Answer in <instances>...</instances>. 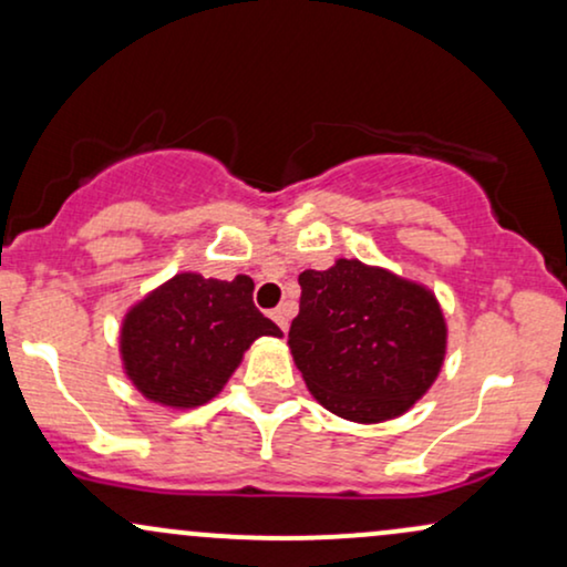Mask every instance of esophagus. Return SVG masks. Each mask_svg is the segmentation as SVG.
<instances>
[{
	"label": "esophagus",
	"instance_id": "1",
	"mask_svg": "<svg viewBox=\"0 0 567 567\" xmlns=\"http://www.w3.org/2000/svg\"><path fill=\"white\" fill-rule=\"evenodd\" d=\"M271 319H275L279 330L288 332V322H290V311H288V306H279V309L271 311Z\"/></svg>",
	"mask_w": 567,
	"mask_h": 567
}]
</instances>
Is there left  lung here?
<instances>
[{"label": "left lung", "instance_id": "1", "mask_svg": "<svg viewBox=\"0 0 567 567\" xmlns=\"http://www.w3.org/2000/svg\"><path fill=\"white\" fill-rule=\"evenodd\" d=\"M298 285L288 346L319 404L351 422H383L425 395L446 357L431 290L353 258L306 269Z\"/></svg>", "mask_w": 567, "mask_h": 567}]
</instances>
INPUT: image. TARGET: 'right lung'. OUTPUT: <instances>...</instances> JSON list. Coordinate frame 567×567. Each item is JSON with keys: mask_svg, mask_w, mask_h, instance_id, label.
I'll return each mask as SVG.
<instances>
[{"mask_svg": "<svg viewBox=\"0 0 567 567\" xmlns=\"http://www.w3.org/2000/svg\"><path fill=\"white\" fill-rule=\"evenodd\" d=\"M261 336L282 332L256 309L254 279L224 282L184 271L126 313L121 359L145 399L193 409L221 391Z\"/></svg>", "mask_w": 567, "mask_h": 567, "instance_id": "obj_1", "label": "right lung"}]
</instances>
